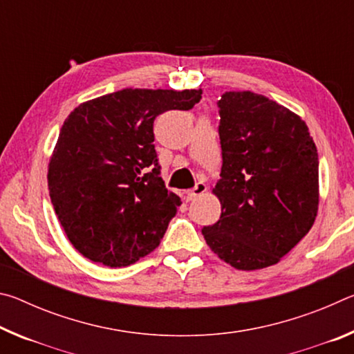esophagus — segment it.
I'll list each match as a JSON object with an SVG mask.
<instances>
[{"mask_svg": "<svg viewBox=\"0 0 354 354\" xmlns=\"http://www.w3.org/2000/svg\"><path fill=\"white\" fill-rule=\"evenodd\" d=\"M207 190V187H206V184L205 183H198L195 185L194 189H190L189 192H187V200H195L196 196H200V195H203L205 194V192Z\"/></svg>", "mask_w": 354, "mask_h": 354, "instance_id": "obj_1", "label": "esophagus"}]
</instances>
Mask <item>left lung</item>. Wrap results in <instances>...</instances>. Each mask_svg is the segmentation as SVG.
<instances>
[{
    "mask_svg": "<svg viewBox=\"0 0 354 354\" xmlns=\"http://www.w3.org/2000/svg\"><path fill=\"white\" fill-rule=\"evenodd\" d=\"M221 164L212 189L217 223L201 230L237 270L274 266L313 227L319 211V154L295 112L250 91L218 100Z\"/></svg>",
    "mask_w": 354,
    "mask_h": 354,
    "instance_id": "8db88e82",
    "label": "left lung"
}]
</instances>
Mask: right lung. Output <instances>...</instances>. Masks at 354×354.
I'll use <instances>...</instances> for the list:
<instances>
[{
  "label": "right lung",
  "mask_w": 354,
  "mask_h": 354,
  "mask_svg": "<svg viewBox=\"0 0 354 354\" xmlns=\"http://www.w3.org/2000/svg\"><path fill=\"white\" fill-rule=\"evenodd\" d=\"M203 91L123 88L70 112L48 164V189L71 245L92 262L127 267L164 237L181 200L165 189L153 123L189 111Z\"/></svg>",
  "instance_id": "1"
}]
</instances>
